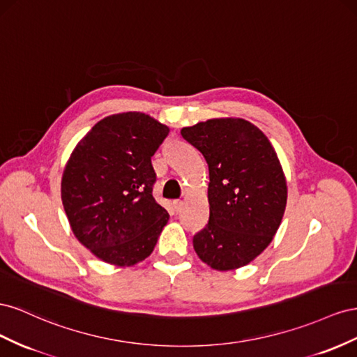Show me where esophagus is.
Wrapping results in <instances>:
<instances>
[{
  "label": "esophagus",
  "instance_id": "esophagus-1",
  "mask_svg": "<svg viewBox=\"0 0 357 357\" xmlns=\"http://www.w3.org/2000/svg\"><path fill=\"white\" fill-rule=\"evenodd\" d=\"M181 206H182V200H173V208H175L176 212L181 211Z\"/></svg>",
  "mask_w": 357,
  "mask_h": 357
}]
</instances>
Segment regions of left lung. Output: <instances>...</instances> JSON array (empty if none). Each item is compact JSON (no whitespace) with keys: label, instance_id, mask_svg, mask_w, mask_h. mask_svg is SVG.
I'll list each match as a JSON object with an SVG mask.
<instances>
[{"label":"left lung","instance_id":"8db88e82","mask_svg":"<svg viewBox=\"0 0 357 357\" xmlns=\"http://www.w3.org/2000/svg\"><path fill=\"white\" fill-rule=\"evenodd\" d=\"M181 135L209 167V221L192 238L197 256L217 271L245 266L269 245L286 211L277 152L245 119H209Z\"/></svg>","mask_w":357,"mask_h":357}]
</instances>
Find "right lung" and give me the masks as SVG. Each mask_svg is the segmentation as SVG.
Segmentation results:
<instances>
[{
    "instance_id": "obj_1",
    "label": "right lung",
    "mask_w": 357,
    "mask_h": 357,
    "mask_svg": "<svg viewBox=\"0 0 357 357\" xmlns=\"http://www.w3.org/2000/svg\"><path fill=\"white\" fill-rule=\"evenodd\" d=\"M169 127L140 112L112 115L79 142L61 199L79 242L110 264L131 266L154 251L169 213L152 196L151 158Z\"/></svg>"
}]
</instances>
